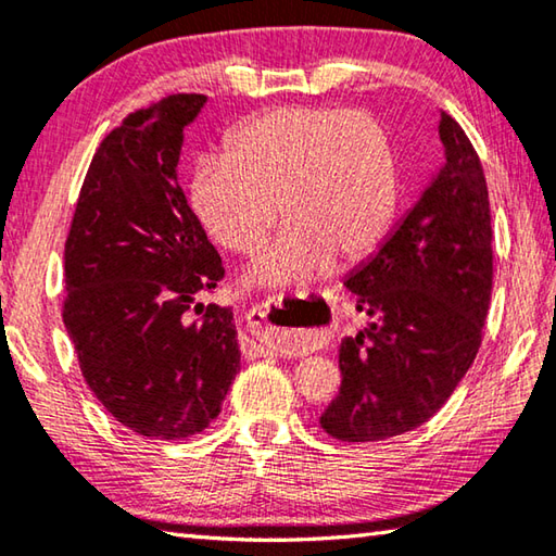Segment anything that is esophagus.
<instances>
[{
	"label": "esophagus",
	"instance_id": "34e87169",
	"mask_svg": "<svg viewBox=\"0 0 556 556\" xmlns=\"http://www.w3.org/2000/svg\"><path fill=\"white\" fill-rule=\"evenodd\" d=\"M250 333L257 338V348L267 353H287L291 333L296 328H289V312H285L277 301H267L248 314ZM296 341V338H294Z\"/></svg>",
	"mask_w": 556,
	"mask_h": 556
}]
</instances>
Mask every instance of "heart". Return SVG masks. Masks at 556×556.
I'll return each instance as SVG.
<instances>
[{"mask_svg": "<svg viewBox=\"0 0 556 556\" xmlns=\"http://www.w3.org/2000/svg\"><path fill=\"white\" fill-rule=\"evenodd\" d=\"M188 201L235 255H255L281 211L287 228L244 285L296 287L336 257L353 265L378 248L397 203V159L368 112L287 105L230 131L223 156L201 159Z\"/></svg>", "mask_w": 556, "mask_h": 556, "instance_id": "1", "label": "heart"}]
</instances>
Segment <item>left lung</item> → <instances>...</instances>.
Listing matches in <instances>:
<instances>
[{
    "label": "left lung",
    "instance_id": "8db88e82",
    "mask_svg": "<svg viewBox=\"0 0 556 556\" xmlns=\"http://www.w3.org/2000/svg\"><path fill=\"white\" fill-rule=\"evenodd\" d=\"M439 139L444 164L343 281L368 326L338 348L341 390L318 419L333 439L380 441L425 425L481 348L493 289L488 186L473 144L446 112Z\"/></svg>",
    "mask_w": 556,
    "mask_h": 556
}]
</instances>
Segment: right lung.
<instances>
[{"instance_id":"1","label":"right lung","mask_w":556,"mask_h":556,"mask_svg":"<svg viewBox=\"0 0 556 556\" xmlns=\"http://www.w3.org/2000/svg\"><path fill=\"white\" fill-rule=\"evenodd\" d=\"M205 100L166 96L112 129L65 240L63 324L83 378L149 439L199 434L240 372L232 308L199 301L223 279V260L178 186L184 129Z\"/></svg>"}]
</instances>
